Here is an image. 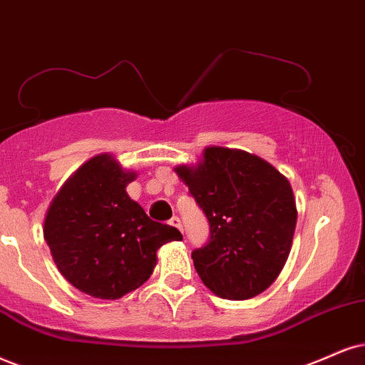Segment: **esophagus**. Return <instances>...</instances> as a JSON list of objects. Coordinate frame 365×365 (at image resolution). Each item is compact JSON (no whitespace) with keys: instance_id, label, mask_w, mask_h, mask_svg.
<instances>
[{"instance_id":"1","label":"esophagus","mask_w":365,"mask_h":365,"mask_svg":"<svg viewBox=\"0 0 365 365\" xmlns=\"http://www.w3.org/2000/svg\"><path fill=\"white\" fill-rule=\"evenodd\" d=\"M169 223L173 225V227L178 228V230H181V232H182V225H181V220H179L178 217H173V218H170V220H169Z\"/></svg>"}]
</instances>
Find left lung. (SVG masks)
I'll return each mask as SVG.
<instances>
[{"label": "left lung", "mask_w": 365, "mask_h": 365, "mask_svg": "<svg viewBox=\"0 0 365 365\" xmlns=\"http://www.w3.org/2000/svg\"><path fill=\"white\" fill-rule=\"evenodd\" d=\"M210 223V240L191 254L210 291L249 299L284 267L294 235L291 184L274 165L245 150L208 147L196 165L174 169Z\"/></svg>", "instance_id": "obj_1"}]
</instances>
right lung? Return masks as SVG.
Masks as SVG:
<instances>
[{
  "instance_id": "1",
  "label": "right lung",
  "mask_w": 365,
  "mask_h": 365,
  "mask_svg": "<svg viewBox=\"0 0 365 365\" xmlns=\"http://www.w3.org/2000/svg\"><path fill=\"white\" fill-rule=\"evenodd\" d=\"M137 178L110 154L84 162L53 196L43 238L57 269L81 292L118 299L140 287L157 250L182 240L178 228L152 222L127 186Z\"/></svg>"
}]
</instances>
